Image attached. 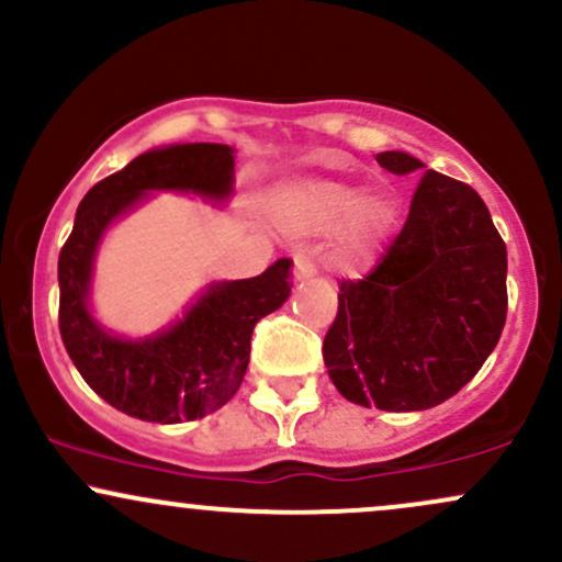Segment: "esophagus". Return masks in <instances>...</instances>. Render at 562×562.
<instances>
[{
	"label": "esophagus",
	"mask_w": 562,
	"mask_h": 562,
	"mask_svg": "<svg viewBox=\"0 0 562 562\" xmlns=\"http://www.w3.org/2000/svg\"><path fill=\"white\" fill-rule=\"evenodd\" d=\"M317 274V267H314L312 259L308 256L299 254L293 259V282H303V280H312V277Z\"/></svg>",
	"instance_id": "1"
}]
</instances>
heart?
<instances>
[{
	"label": "heart",
	"mask_w": 562,
	"mask_h": 562,
	"mask_svg": "<svg viewBox=\"0 0 562 562\" xmlns=\"http://www.w3.org/2000/svg\"><path fill=\"white\" fill-rule=\"evenodd\" d=\"M274 216L290 235H325L340 224V248L351 261L370 259L396 229V200L383 190L359 195L353 184L299 179L277 192Z\"/></svg>",
	"instance_id": "1"
}]
</instances>
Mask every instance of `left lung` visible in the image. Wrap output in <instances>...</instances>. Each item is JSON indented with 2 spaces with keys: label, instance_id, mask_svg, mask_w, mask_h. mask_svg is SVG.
<instances>
[{
  "label": "left lung",
  "instance_id": "1",
  "mask_svg": "<svg viewBox=\"0 0 562 562\" xmlns=\"http://www.w3.org/2000/svg\"><path fill=\"white\" fill-rule=\"evenodd\" d=\"M378 164L423 179L375 272L340 285L322 357L348 402L420 412L468 385L499 344L507 248L473 187L404 150L378 153Z\"/></svg>",
  "mask_w": 562,
  "mask_h": 562
}]
</instances>
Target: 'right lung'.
<instances>
[{
	"label": "right lung",
	"mask_w": 562,
	"mask_h": 562,
	"mask_svg": "<svg viewBox=\"0 0 562 562\" xmlns=\"http://www.w3.org/2000/svg\"><path fill=\"white\" fill-rule=\"evenodd\" d=\"M153 192L227 205L235 195V147L216 142L153 147L83 195L57 261L60 335L97 396L139 420L173 425L216 412L240 389L256 322L290 295V261H274L250 280L209 282L156 333L137 338L113 333L92 308L97 254L108 229L153 200Z\"/></svg>",
	"instance_id": "right-lung-1"
}]
</instances>
